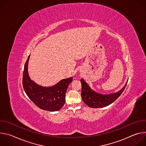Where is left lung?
<instances>
[{
  "label": "left lung",
  "instance_id": "1",
  "mask_svg": "<svg viewBox=\"0 0 146 146\" xmlns=\"http://www.w3.org/2000/svg\"><path fill=\"white\" fill-rule=\"evenodd\" d=\"M81 82V97L86 105L92 108H100L110 105L122 93L127 84L119 91L110 94H102L92 90L84 79L80 80Z\"/></svg>",
  "mask_w": 146,
  "mask_h": 146
}]
</instances>
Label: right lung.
I'll return each mask as SVG.
<instances>
[{"label": "right lung", "mask_w": 146, "mask_h": 146, "mask_svg": "<svg viewBox=\"0 0 146 146\" xmlns=\"http://www.w3.org/2000/svg\"><path fill=\"white\" fill-rule=\"evenodd\" d=\"M30 55L24 66L23 84L29 98L40 109L55 111L60 110L65 102V94L73 78L61 80L51 87H43L32 80L29 76L28 66Z\"/></svg>", "instance_id": "right-lung-1"}]
</instances>
